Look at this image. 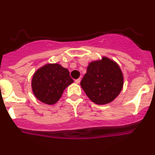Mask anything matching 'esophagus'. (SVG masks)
Segmentation results:
<instances>
[{
	"instance_id": "1",
	"label": "esophagus",
	"mask_w": 155,
	"mask_h": 155,
	"mask_svg": "<svg viewBox=\"0 0 155 155\" xmlns=\"http://www.w3.org/2000/svg\"><path fill=\"white\" fill-rule=\"evenodd\" d=\"M80 81H81V79H77L75 80V82L76 84H79Z\"/></svg>"
}]
</instances>
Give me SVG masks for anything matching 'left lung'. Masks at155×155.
I'll list each match as a JSON object with an SVG mask.
<instances>
[{
	"instance_id": "8db88e82",
	"label": "left lung",
	"mask_w": 155,
	"mask_h": 155,
	"mask_svg": "<svg viewBox=\"0 0 155 155\" xmlns=\"http://www.w3.org/2000/svg\"><path fill=\"white\" fill-rule=\"evenodd\" d=\"M124 77L116 62L106 57L89 64L81 87L89 98L96 104L113 101L123 87Z\"/></svg>"
}]
</instances>
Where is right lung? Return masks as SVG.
<instances>
[{
  "label": "right lung",
  "mask_w": 155,
  "mask_h": 155,
  "mask_svg": "<svg viewBox=\"0 0 155 155\" xmlns=\"http://www.w3.org/2000/svg\"><path fill=\"white\" fill-rule=\"evenodd\" d=\"M74 82L70 73L58 63H48L38 68L32 78L33 94L44 104H56L68 86Z\"/></svg>",
  "instance_id": "add662e5"
}]
</instances>
